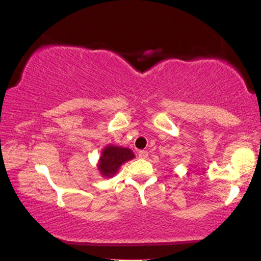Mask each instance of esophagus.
<instances>
[{
	"mask_svg": "<svg viewBox=\"0 0 261 261\" xmlns=\"http://www.w3.org/2000/svg\"><path fill=\"white\" fill-rule=\"evenodd\" d=\"M147 155H148V152L145 151V149H141V151H139V158L145 159V158H147Z\"/></svg>",
	"mask_w": 261,
	"mask_h": 261,
	"instance_id": "obj_1",
	"label": "esophagus"
}]
</instances>
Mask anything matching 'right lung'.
I'll use <instances>...</instances> for the list:
<instances>
[{"label": "right lung", "instance_id": "add662e5", "mask_svg": "<svg viewBox=\"0 0 261 261\" xmlns=\"http://www.w3.org/2000/svg\"><path fill=\"white\" fill-rule=\"evenodd\" d=\"M134 158V153L129 148L117 147V146H108L103 149L99 158V171L103 176L112 177L117 172L119 167L123 163Z\"/></svg>", "mask_w": 261, "mask_h": 261}]
</instances>
